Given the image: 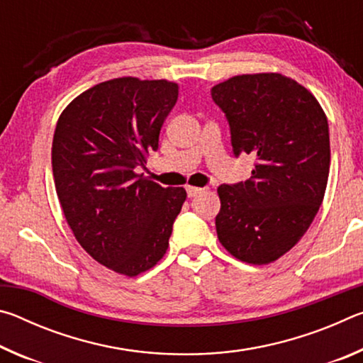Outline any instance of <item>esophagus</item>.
I'll list each match as a JSON object with an SVG mask.
<instances>
[{
    "instance_id": "esophagus-1",
    "label": "esophagus",
    "mask_w": 363,
    "mask_h": 363,
    "mask_svg": "<svg viewBox=\"0 0 363 363\" xmlns=\"http://www.w3.org/2000/svg\"><path fill=\"white\" fill-rule=\"evenodd\" d=\"M203 192V189L200 187H194V186H187V195L190 196V199H194V196H196L199 194Z\"/></svg>"
}]
</instances>
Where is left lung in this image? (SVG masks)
<instances>
[{
    "instance_id": "8db88e82",
    "label": "left lung",
    "mask_w": 363,
    "mask_h": 363,
    "mask_svg": "<svg viewBox=\"0 0 363 363\" xmlns=\"http://www.w3.org/2000/svg\"><path fill=\"white\" fill-rule=\"evenodd\" d=\"M235 155L251 177L219 186L216 232L238 261L264 266L288 253L320 208L330 173L328 121L303 84L281 73H247L213 86Z\"/></svg>"
}]
</instances>
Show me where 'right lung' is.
Segmentation results:
<instances>
[{
	"mask_svg": "<svg viewBox=\"0 0 363 363\" xmlns=\"http://www.w3.org/2000/svg\"><path fill=\"white\" fill-rule=\"evenodd\" d=\"M177 94L168 79H108L77 96L54 131L52 174L67 224L93 259L126 277L164 256L187 196L136 171L158 149Z\"/></svg>",
	"mask_w": 363,
	"mask_h": 363,
	"instance_id": "right-lung-1",
	"label": "right lung"
}]
</instances>
